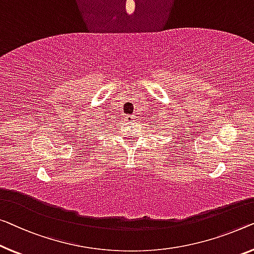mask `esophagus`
I'll list each match as a JSON object with an SVG mask.
<instances>
[{"instance_id": "34e87169", "label": "esophagus", "mask_w": 254, "mask_h": 254, "mask_svg": "<svg viewBox=\"0 0 254 254\" xmlns=\"http://www.w3.org/2000/svg\"><path fill=\"white\" fill-rule=\"evenodd\" d=\"M124 121L126 122H134L135 121V116L134 115H126V117H124Z\"/></svg>"}]
</instances>
